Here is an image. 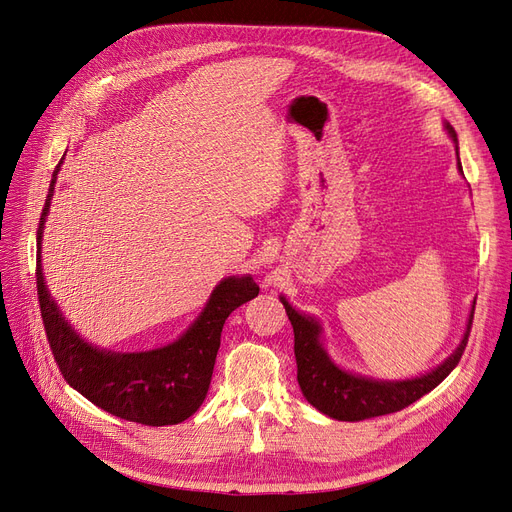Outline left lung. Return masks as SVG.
I'll use <instances>...</instances> for the list:
<instances>
[{
	"label": "left lung",
	"instance_id": "left-lung-1",
	"mask_svg": "<svg viewBox=\"0 0 512 512\" xmlns=\"http://www.w3.org/2000/svg\"><path fill=\"white\" fill-rule=\"evenodd\" d=\"M448 134L453 136L457 145V134L453 126L446 123ZM459 160V156H457ZM461 170V164H459ZM282 303L286 307L288 320L294 329V356H297V380L305 399L322 414H327L337 421H365L382 414H391L408 408L416 399H421L429 391L451 374L457 367L463 350L468 344V335L472 329L474 312H470L466 333H463L461 344L448 359L429 374L412 380H371L363 376L348 374L339 369L329 354L324 352L320 344V324L312 316H303L294 309L284 297Z\"/></svg>",
	"mask_w": 512,
	"mask_h": 512
}]
</instances>
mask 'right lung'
I'll return each mask as SVG.
<instances>
[{"instance_id":"obj_1","label":"right lung","mask_w":512,"mask_h":512,"mask_svg":"<svg viewBox=\"0 0 512 512\" xmlns=\"http://www.w3.org/2000/svg\"><path fill=\"white\" fill-rule=\"evenodd\" d=\"M59 166L61 162L53 173L40 215L36 258L40 314L55 363L72 389L98 408L141 425H177L190 418L205 401L224 322L239 305L256 297L258 286L250 275L226 277L215 286L192 327L177 342L164 348L121 354L87 344L59 314L57 303L44 286L40 267L42 230L51 207Z\"/></svg>"}]
</instances>
